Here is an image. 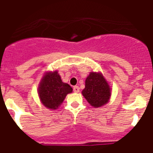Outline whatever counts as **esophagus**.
I'll list each match as a JSON object with an SVG mask.
<instances>
[{
    "label": "esophagus",
    "mask_w": 153,
    "mask_h": 153,
    "mask_svg": "<svg viewBox=\"0 0 153 153\" xmlns=\"http://www.w3.org/2000/svg\"><path fill=\"white\" fill-rule=\"evenodd\" d=\"M74 93H79V88L78 86H74Z\"/></svg>",
    "instance_id": "1"
}]
</instances>
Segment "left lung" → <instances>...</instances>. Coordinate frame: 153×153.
I'll list each match as a JSON object with an SVG mask.
<instances>
[{"label":"left lung","mask_w":153,"mask_h":153,"mask_svg":"<svg viewBox=\"0 0 153 153\" xmlns=\"http://www.w3.org/2000/svg\"><path fill=\"white\" fill-rule=\"evenodd\" d=\"M82 94L92 106L98 108L109 102L111 88L101 73L91 72L86 77Z\"/></svg>","instance_id":"left-lung-1"}]
</instances>
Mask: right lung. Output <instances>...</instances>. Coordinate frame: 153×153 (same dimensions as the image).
Returning <instances> with one entry per match:
<instances>
[{"label":"right lung","mask_w":153,"mask_h":153,"mask_svg":"<svg viewBox=\"0 0 153 153\" xmlns=\"http://www.w3.org/2000/svg\"><path fill=\"white\" fill-rule=\"evenodd\" d=\"M72 91V87L63 83L56 70L46 73L38 87L41 102L44 106L53 110L57 109L63 102L66 96Z\"/></svg>","instance_id":"add662e5"}]
</instances>
